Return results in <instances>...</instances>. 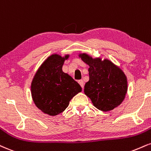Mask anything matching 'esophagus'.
Masks as SVG:
<instances>
[{"instance_id":"34e87169","label":"esophagus","mask_w":151,"mask_h":151,"mask_svg":"<svg viewBox=\"0 0 151 151\" xmlns=\"http://www.w3.org/2000/svg\"><path fill=\"white\" fill-rule=\"evenodd\" d=\"M78 82H79V84H80V86H81V88H83V86H84V83H83V80H79V81H78Z\"/></svg>"}]
</instances>
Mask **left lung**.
<instances>
[{"instance_id":"obj_1","label":"left lung","mask_w":151,"mask_h":151,"mask_svg":"<svg viewBox=\"0 0 151 151\" xmlns=\"http://www.w3.org/2000/svg\"><path fill=\"white\" fill-rule=\"evenodd\" d=\"M79 56L89 66V81L85 83L84 93L94 106L106 112L120 105L127 91L124 72L108 60L93 59L86 54Z\"/></svg>"}]
</instances>
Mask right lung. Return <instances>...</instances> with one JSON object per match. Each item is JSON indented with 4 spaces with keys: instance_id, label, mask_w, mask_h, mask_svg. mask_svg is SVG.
Instances as JSON below:
<instances>
[{
    "instance_id": "1",
    "label": "right lung",
    "mask_w": 151,
    "mask_h": 151,
    "mask_svg": "<svg viewBox=\"0 0 151 151\" xmlns=\"http://www.w3.org/2000/svg\"><path fill=\"white\" fill-rule=\"evenodd\" d=\"M58 55L48 57L41 65L31 86L32 99L38 108L49 115H57L68 107L81 87L62 70L65 59Z\"/></svg>"
}]
</instances>
